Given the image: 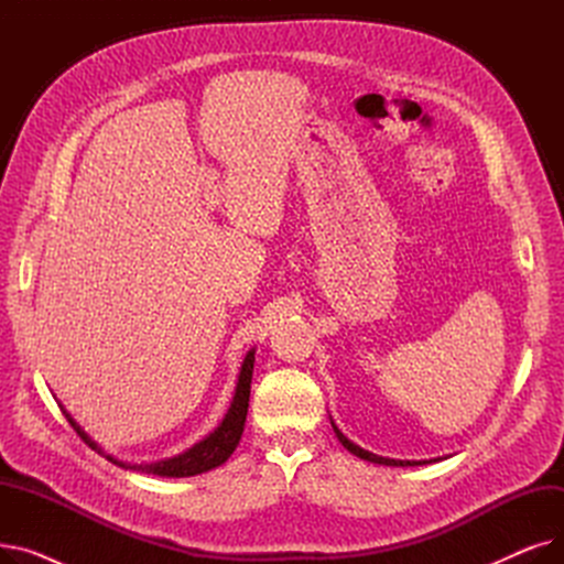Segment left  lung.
Instances as JSON below:
<instances>
[{
    "instance_id": "left-lung-1",
    "label": "left lung",
    "mask_w": 564,
    "mask_h": 564,
    "mask_svg": "<svg viewBox=\"0 0 564 564\" xmlns=\"http://www.w3.org/2000/svg\"><path fill=\"white\" fill-rule=\"evenodd\" d=\"M332 427H334L338 441L343 443V446H345L351 455H357V457H361V459H366V462H372V464H381V466H423V464H430V462H438V459H441V457H436V459H421V462H416V459H391V457H381V455H375V453H370V451H364L361 446H357V443L349 441V438L338 430V425H336L334 421H332Z\"/></svg>"
}]
</instances>
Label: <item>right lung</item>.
Instances as JSON below:
<instances>
[{
  "mask_svg": "<svg viewBox=\"0 0 564 564\" xmlns=\"http://www.w3.org/2000/svg\"><path fill=\"white\" fill-rule=\"evenodd\" d=\"M253 361H256V347H251L247 351V357L242 361L240 375H237V383H235V393L230 400V406L226 411L224 421L207 434L203 436L198 443H194L192 448H187L185 453L169 457V459H160V462H141V464H130L123 459H116L113 455H107L98 443L88 436L70 416V413L64 409L68 423L73 425V430L91 446L94 451H98L102 457H107L111 464L121 466V468H130V470H141L148 473V476H160V478H189V476H198V473L213 470L217 466H221L232 451L237 448V443L242 438L245 432V423H247V409H249V395H251V377H253Z\"/></svg>",
  "mask_w": 564,
  "mask_h": 564,
  "instance_id": "right-lung-1",
  "label": "right lung"
}]
</instances>
